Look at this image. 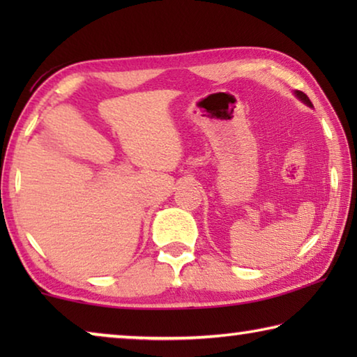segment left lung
Listing matches in <instances>:
<instances>
[{
	"label": "left lung",
	"mask_w": 357,
	"mask_h": 357,
	"mask_svg": "<svg viewBox=\"0 0 357 357\" xmlns=\"http://www.w3.org/2000/svg\"><path fill=\"white\" fill-rule=\"evenodd\" d=\"M294 94H296V98H298V99H301L302 102H304V104H305V105H309V107H313V105H312V102H310V99H309V98H307V96H305L304 93H302V91H294Z\"/></svg>",
	"instance_id": "obj_1"
}]
</instances>
